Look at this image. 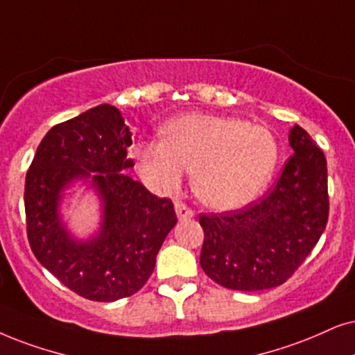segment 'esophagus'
<instances>
[{"mask_svg": "<svg viewBox=\"0 0 355 355\" xmlns=\"http://www.w3.org/2000/svg\"><path fill=\"white\" fill-rule=\"evenodd\" d=\"M175 213H177L178 221H185V219L195 216V213H193L185 203H182V201H177V203H175Z\"/></svg>", "mask_w": 355, "mask_h": 355, "instance_id": "1", "label": "esophagus"}]
</instances>
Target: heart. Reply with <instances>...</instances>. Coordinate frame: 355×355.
I'll use <instances>...</instances> for the list:
<instances>
[{"label":"heart","instance_id":"obj_1","mask_svg":"<svg viewBox=\"0 0 355 355\" xmlns=\"http://www.w3.org/2000/svg\"><path fill=\"white\" fill-rule=\"evenodd\" d=\"M164 136L141 141L134 150L146 185L157 193L172 191L190 170L196 196L218 211L254 203L280 160V142L270 129L230 116H178L164 125Z\"/></svg>","mask_w":355,"mask_h":355}]
</instances>
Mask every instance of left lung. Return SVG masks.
I'll return each mask as SVG.
<instances>
[{
    "instance_id": "1",
    "label": "left lung",
    "mask_w": 355,
    "mask_h": 355,
    "mask_svg": "<svg viewBox=\"0 0 355 355\" xmlns=\"http://www.w3.org/2000/svg\"><path fill=\"white\" fill-rule=\"evenodd\" d=\"M288 144L293 155L270 195L245 209L200 216L201 268L224 288L257 291L282 285L326 230L324 154L298 124L290 129Z\"/></svg>"
}]
</instances>
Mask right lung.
I'll return each mask as SVG.
<instances>
[{"label":"right lung","instance_id":"right-lung-1","mask_svg":"<svg viewBox=\"0 0 355 355\" xmlns=\"http://www.w3.org/2000/svg\"><path fill=\"white\" fill-rule=\"evenodd\" d=\"M131 136L118 107L98 105L53 125L26 175V223L35 259L93 302H116L141 290L177 224L172 201L123 173L134 167ZM75 186L93 191L101 203V223L85 238L75 236L64 219Z\"/></svg>","mask_w":355,"mask_h":355}]
</instances>
